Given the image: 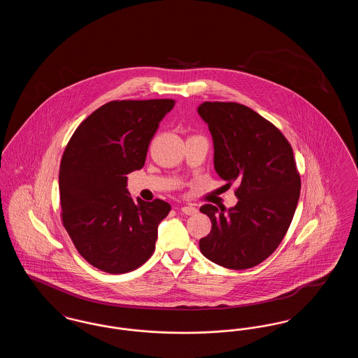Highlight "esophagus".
Segmentation results:
<instances>
[{
	"label": "esophagus",
	"mask_w": 358,
	"mask_h": 358,
	"mask_svg": "<svg viewBox=\"0 0 358 358\" xmlns=\"http://www.w3.org/2000/svg\"><path fill=\"white\" fill-rule=\"evenodd\" d=\"M181 212L184 215H194V213H197V208L193 205H184V206H181Z\"/></svg>",
	"instance_id": "1"
}]
</instances>
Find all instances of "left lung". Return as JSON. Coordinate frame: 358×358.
<instances>
[{"label": "left lung", "instance_id": "obj_1", "mask_svg": "<svg viewBox=\"0 0 358 358\" xmlns=\"http://www.w3.org/2000/svg\"><path fill=\"white\" fill-rule=\"evenodd\" d=\"M209 127L215 169L228 185L238 182V204H205L212 229L200 240L210 262L231 270L255 267L273 254L292 222L301 177L291 145L271 122L235 102H204L197 108Z\"/></svg>", "mask_w": 358, "mask_h": 358}]
</instances>
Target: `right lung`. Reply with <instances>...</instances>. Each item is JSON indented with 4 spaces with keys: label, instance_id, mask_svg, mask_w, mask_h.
Masks as SVG:
<instances>
[{
    "label": "right lung",
    "instance_id": "add662e5",
    "mask_svg": "<svg viewBox=\"0 0 358 358\" xmlns=\"http://www.w3.org/2000/svg\"><path fill=\"white\" fill-rule=\"evenodd\" d=\"M174 103H106L78 126L63 153V225L78 252L104 273L133 271L153 255L158 224L171 205L134 200L126 176L143 168L150 141Z\"/></svg>",
    "mask_w": 358,
    "mask_h": 358
}]
</instances>
